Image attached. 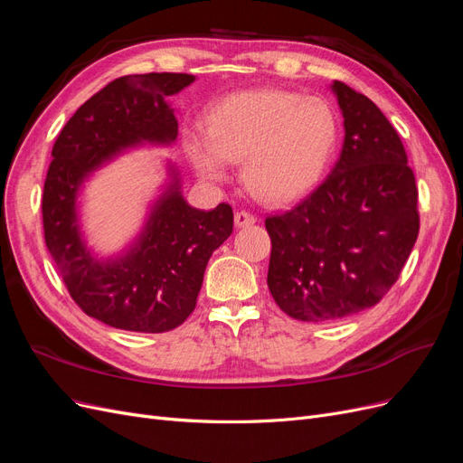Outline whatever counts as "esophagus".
<instances>
[{"label":"esophagus","instance_id":"obj_1","mask_svg":"<svg viewBox=\"0 0 463 463\" xmlns=\"http://www.w3.org/2000/svg\"><path fill=\"white\" fill-rule=\"evenodd\" d=\"M255 222H257V216L253 213H247V210H237V213H235V226L237 228L253 226Z\"/></svg>","mask_w":463,"mask_h":463}]
</instances>
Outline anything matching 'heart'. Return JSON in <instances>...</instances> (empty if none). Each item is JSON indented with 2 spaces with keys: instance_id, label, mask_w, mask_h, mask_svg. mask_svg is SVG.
<instances>
[{
  "instance_id": "1",
  "label": "heart",
  "mask_w": 463,
  "mask_h": 463,
  "mask_svg": "<svg viewBox=\"0 0 463 463\" xmlns=\"http://www.w3.org/2000/svg\"><path fill=\"white\" fill-rule=\"evenodd\" d=\"M338 125L330 106L286 90H245L222 100L206 131L185 137L201 177L222 181L243 160V179L260 199L284 203L309 191L332 156Z\"/></svg>"
}]
</instances>
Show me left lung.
Listing matches in <instances>:
<instances>
[{
	"label": "left lung",
	"instance_id": "obj_1",
	"mask_svg": "<svg viewBox=\"0 0 463 463\" xmlns=\"http://www.w3.org/2000/svg\"><path fill=\"white\" fill-rule=\"evenodd\" d=\"M344 146L313 193L264 220L269 289L286 315L340 320L369 309L396 284L419 235V191L398 131L365 94L332 85Z\"/></svg>",
	"mask_w": 463,
	"mask_h": 463
}]
</instances>
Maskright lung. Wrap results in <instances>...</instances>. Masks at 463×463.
<instances>
[{
    "instance_id": "1",
    "label": "right lung",
    "mask_w": 463,
    "mask_h": 463,
    "mask_svg": "<svg viewBox=\"0 0 463 463\" xmlns=\"http://www.w3.org/2000/svg\"><path fill=\"white\" fill-rule=\"evenodd\" d=\"M194 80L187 73L125 75L82 104L52 148L42 223L69 296L108 326L162 334L194 311L208 259L233 232V210L191 208L174 185L156 204L138 245L116 262H96L80 241L75 197L82 179L121 148L141 141L172 143L174 109L164 102Z\"/></svg>"
}]
</instances>
